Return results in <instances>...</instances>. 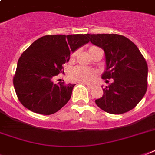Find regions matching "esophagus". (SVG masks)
I'll list each match as a JSON object with an SVG mask.
<instances>
[{
	"mask_svg": "<svg viewBox=\"0 0 155 155\" xmlns=\"http://www.w3.org/2000/svg\"><path fill=\"white\" fill-rule=\"evenodd\" d=\"M82 84H84V85H86L87 87H89V88H91L92 87V85H91V84H88V83H82Z\"/></svg>",
	"mask_w": 155,
	"mask_h": 155,
	"instance_id": "1",
	"label": "esophagus"
}]
</instances>
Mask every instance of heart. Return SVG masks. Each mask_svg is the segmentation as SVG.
Masks as SVG:
<instances>
[{
  "label": "heart",
  "mask_w": 155,
  "mask_h": 155,
  "mask_svg": "<svg viewBox=\"0 0 155 155\" xmlns=\"http://www.w3.org/2000/svg\"><path fill=\"white\" fill-rule=\"evenodd\" d=\"M93 48L95 47H91L89 50H91V48ZM72 57H74V54L72 55ZM96 76H97V73L94 70H91L84 67H75L70 70L69 72L70 79L78 82H83V83L91 82Z\"/></svg>",
  "instance_id": "b5f03b06"
}]
</instances>
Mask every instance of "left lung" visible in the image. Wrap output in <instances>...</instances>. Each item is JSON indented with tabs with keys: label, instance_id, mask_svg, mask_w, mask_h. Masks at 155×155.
<instances>
[{
	"label": "left lung",
	"instance_id": "obj_1",
	"mask_svg": "<svg viewBox=\"0 0 155 155\" xmlns=\"http://www.w3.org/2000/svg\"><path fill=\"white\" fill-rule=\"evenodd\" d=\"M91 44L105 52L106 71L101 78L113 79L95 102L110 114H123L135 108L147 90L148 66L136 45L116 34H87ZM109 82L107 80V82Z\"/></svg>",
	"mask_w": 155,
	"mask_h": 155
}]
</instances>
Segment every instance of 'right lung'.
<instances>
[{"mask_svg":"<svg viewBox=\"0 0 155 155\" xmlns=\"http://www.w3.org/2000/svg\"><path fill=\"white\" fill-rule=\"evenodd\" d=\"M89 42L87 35H54L39 38L19 58L13 78L20 103L42 115H51L64 107L75 84H58L53 78L63 73L70 53Z\"/></svg>","mask_w":155,"mask_h":155,"instance_id":"add662e5","label":"right lung"}]
</instances>
